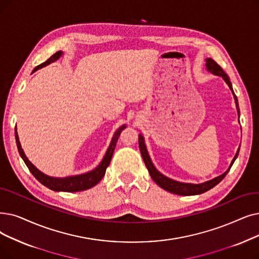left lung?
<instances>
[{
    "instance_id": "1",
    "label": "left lung",
    "mask_w": 259,
    "mask_h": 259,
    "mask_svg": "<svg viewBox=\"0 0 259 259\" xmlns=\"http://www.w3.org/2000/svg\"><path fill=\"white\" fill-rule=\"evenodd\" d=\"M205 66H206V70L210 73H212L213 75H217V76H220L222 77V79L227 82V84L229 85L230 90L233 93V96H234V99H235V104H236V109H237V113H238V121H239V115H240V110H239V106H238V100H237V97H236L234 91H233V87H232V83L230 81V78L229 76L224 73V71L221 69V67L213 61L212 59L210 58H206L205 59ZM139 146H140V150H141V153H142V156H143V160L145 162V165L146 167H147V169L150 174V177L152 178L153 181L159 185L160 187H162L163 189L167 190V192L169 193H172V194H176V195H181V196H193V195H200V194H203L205 192H207V190H209L210 188L215 187L219 182H221L223 178L227 176V174L230 171L232 165L234 164L235 160L237 159L238 156V153H239V149L237 150V152H236L234 159L232 160L231 164H230V167L228 168V170L226 172H223L222 175L213 178L211 180H208V181L206 182H203V183H199V184H194V183H183V182H179V181H176V180H172L170 178H168L166 176H164L163 174H161L159 170L156 169L155 166L153 165L150 156H149V153L147 151V148H146V144H145V140H144V137L143 134L140 133L139 134Z\"/></svg>"
}]
</instances>
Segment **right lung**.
<instances>
[{
    "mask_svg": "<svg viewBox=\"0 0 259 259\" xmlns=\"http://www.w3.org/2000/svg\"><path fill=\"white\" fill-rule=\"evenodd\" d=\"M63 55V53L61 51L55 53L52 57H50L46 62L41 63L40 65H38L37 67H35L32 73H35L37 70L42 69L43 66H47L55 61H57L61 56ZM126 128V125L120 126L113 134V138L111 140V143L109 145V147L106 151V154L104 156L103 161L99 163V165L97 167H95L93 170H90L88 172L81 174V175H75V176H69V177H64V178H55V177H50L46 174H43L42 171H40L38 168L33 165L28 159L27 156L25 155L23 149H22L21 143L19 141V137H18V132H17V127H16V143H17V147L19 150V153L21 155L22 159H23L24 163L26 164V166L28 167L29 171L32 174V176L35 177L38 181L43 184L44 186H47L48 188L55 190V192H69V193H75V192H82V190L92 188L93 186H95L100 180H102L106 174V169L107 167L109 166L112 155H113L115 146H116V142L120 136V132Z\"/></svg>",
    "mask_w": 259,
    "mask_h": 259,
    "instance_id": "right-lung-1",
    "label": "right lung"
}]
</instances>
